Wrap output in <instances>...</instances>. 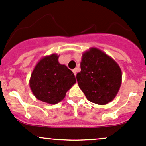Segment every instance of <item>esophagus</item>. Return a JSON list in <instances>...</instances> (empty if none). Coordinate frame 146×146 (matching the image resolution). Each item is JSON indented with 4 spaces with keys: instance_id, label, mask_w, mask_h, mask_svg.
<instances>
[{
    "instance_id": "obj_1",
    "label": "esophagus",
    "mask_w": 146,
    "mask_h": 146,
    "mask_svg": "<svg viewBox=\"0 0 146 146\" xmlns=\"http://www.w3.org/2000/svg\"><path fill=\"white\" fill-rule=\"evenodd\" d=\"M73 73H74L75 76H76V74H77V68H75V69H73Z\"/></svg>"
}]
</instances>
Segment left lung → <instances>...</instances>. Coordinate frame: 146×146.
Instances as JSON below:
<instances>
[{
	"label": "left lung",
	"instance_id": "1",
	"mask_svg": "<svg viewBox=\"0 0 146 146\" xmlns=\"http://www.w3.org/2000/svg\"><path fill=\"white\" fill-rule=\"evenodd\" d=\"M80 68L77 81L88 100L104 105L114 99L122 82L116 61L100 49L91 48L82 54Z\"/></svg>",
	"mask_w": 146,
	"mask_h": 146
}]
</instances>
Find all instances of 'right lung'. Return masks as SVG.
Returning <instances> with one entry per match:
<instances>
[{"label":"right lung","mask_w":146,"mask_h":146,"mask_svg":"<svg viewBox=\"0 0 146 146\" xmlns=\"http://www.w3.org/2000/svg\"><path fill=\"white\" fill-rule=\"evenodd\" d=\"M58 58L57 54L41 58L35 66L29 82L35 96L51 105L62 101L67 91L76 83L73 72L66 66L60 64Z\"/></svg>","instance_id":"obj_1"}]
</instances>
